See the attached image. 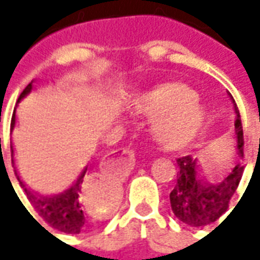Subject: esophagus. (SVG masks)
Masks as SVG:
<instances>
[{
	"mask_svg": "<svg viewBox=\"0 0 260 260\" xmlns=\"http://www.w3.org/2000/svg\"><path fill=\"white\" fill-rule=\"evenodd\" d=\"M122 153L128 154V156H132V150H129V149H122Z\"/></svg>",
	"mask_w": 260,
	"mask_h": 260,
	"instance_id": "obj_1",
	"label": "esophagus"
}]
</instances>
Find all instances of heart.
I'll return each instance as SVG.
<instances>
[{
    "label": "heart",
    "instance_id": "obj_1",
    "mask_svg": "<svg viewBox=\"0 0 260 260\" xmlns=\"http://www.w3.org/2000/svg\"><path fill=\"white\" fill-rule=\"evenodd\" d=\"M196 94L186 86L161 85L134 103V111L153 121L152 134L158 145L169 150L188 146L199 134L205 114Z\"/></svg>",
    "mask_w": 260,
    "mask_h": 260
}]
</instances>
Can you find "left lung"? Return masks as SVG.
<instances>
[{"label":"left lung","mask_w":260,"mask_h":260,"mask_svg":"<svg viewBox=\"0 0 260 260\" xmlns=\"http://www.w3.org/2000/svg\"><path fill=\"white\" fill-rule=\"evenodd\" d=\"M235 111V141L237 154L244 157V134L238 107L230 94ZM180 174L177 184L170 193V203L175 217L191 227H203L214 223L229 207L230 199L238 188L244 167L237 163L221 182L212 184L201 175L198 158L185 156L177 160Z\"/></svg>","instance_id":"left-lung-1"}]
</instances>
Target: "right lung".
Wrapping results in <instances>:
<instances>
[{
    "label": "right lung",
    "mask_w": 260,
    "mask_h": 260,
    "mask_svg": "<svg viewBox=\"0 0 260 260\" xmlns=\"http://www.w3.org/2000/svg\"><path fill=\"white\" fill-rule=\"evenodd\" d=\"M33 89V80L29 85L26 86L25 90L20 93L18 102H20L25 96H27ZM16 117L15 113L12 115L11 121V131L15 128ZM11 154H12V163L15 164L14 160V147L11 146ZM87 167L83 169L78 177V180L75 181L68 189L61 192L58 195H42L36 191H31L23 184V181L20 180V177L16 173V177L19 180L20 186L25 189L27 199L30 201L33 207L36 209L39 214L42 216L43 220L48 223L54 229L59 230L67 234H79L80 231H83L87 225L86 214L83 212V202H85V195H83V177L86 174Z\"/></svg>",
    "instance_id": "1"
}]
</instances>
